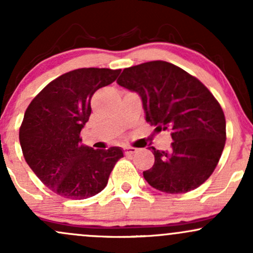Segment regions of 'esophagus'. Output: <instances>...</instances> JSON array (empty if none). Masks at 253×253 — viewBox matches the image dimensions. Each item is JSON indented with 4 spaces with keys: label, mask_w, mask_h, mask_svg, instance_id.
Masks as SVG:
<instances>
[{
    "label": "esophagus",
    "mask_w": 253,
    "mask_h": 253,
    "mask_svg": "<svg viewBox=\"0 0 253 253\" xmlns=\"http://www.w3.org/2000/svg\"><path fill=\"white\" fill-rule=\"evenodd\" d=\"M136 151H138V149H135V147H133V146H126V147H124V153H125V156L134 155Z\"/></svg>",
    "instance_id": "34e87169"
}]
</instances>
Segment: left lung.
Segmentation results:
<instances>
[{
	"label": "left lung",
	"mask_w": 253,
	"mask_h": 253,
	"mask_svg": "<svg viewBox=\"0 0 253 253\" xmlns=\"http://www.w3.org/2000/svg\"><path fill=\"white\" fill-rule=\"evenodd\" d=\"M117 82L140 95L147 123L172 136L170 151L152 147L155 164L143 172L151 187L183 194L207 181L226 143L225 114L207 86L164 60L126 68Z\"/></svg>",
	"instance_id": "left-lung-1"
}]
</instances>
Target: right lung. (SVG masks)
I'll use <instances>...</instances> for the list:
<instances>
[{
    "label": "right lung",
    "instance_id": "right-lung-1",
    "mask_svg": "<svg viewBox=\"0 0 253 253\" xmlns=\"http://www.w3.org/2000/svg\"><path fill=\"white\" fill-rule=\"evenodd\" d=\"M121 69L82 68L57 77L32 100L20 126L25 161L48 189L72 200L104 189L120 147L94 150L81 144L95 91L117 80Z\"/></svg>",
    "mask_w": 253,
    "mask_h": 253
}]
</instances>
